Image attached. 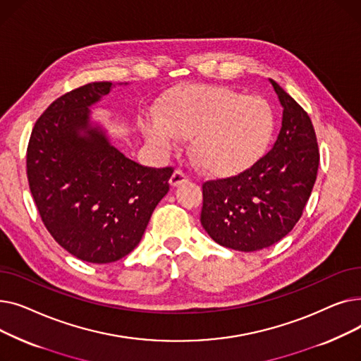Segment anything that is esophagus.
Instances as JSON below:
<instances>
[{
	"label": "esophagus",
	"mask_w": 361,
	"mask_h": 361,
	"mask_svg": "<svg viewBox=\"0 0 361 361\" xmlns=\"http://www.w3.org/2000/svg\"><path fill=\"white\" fill-rule=\"evenodd\" d=\"M187 181H188V176L185 173H183L181 169H176L174 174L171 176V178H169V184L173 187H177L183 183H187Z\"/></svg>",
	"instance_id": "1"
}]
</instances>
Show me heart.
Listing matches in <instances>:
<instances>
[{"instance_id":"obj_1","label":"heart","mask_w":361,"mask_h":361,"mask_svg":"<svg viewBox=\"0 0 361 361\" xmlns=\"http://www.w3.org/2000/svg\"><path fill=\"white\" fill-rule=\"evenodd\" d=\"M147 140L161 152L177 137H190V154L214 177H233L253 166L274 136V112L260 97H243L218 85H185L169 92L157 118L140 121Z\"/></svg>"}]
</instances>
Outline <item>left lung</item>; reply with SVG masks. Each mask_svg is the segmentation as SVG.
Returning <instances> with one entry per match:
<instances>
[{"instance_id": "1", "label": "left lung", "mask_w": 361, "mask_h": 361, "mask_svg": "<svg viewBox=\"0 0 361 361\" xmlns=\"http://www.w3.org/2000/svg\"><path fill=\"white\" fill-rule=\"evenodd\" d=\"M282 127L267 155L243 173L204 181L200 222L218 244L255 252L278 243L298 222L319 168V146L307 112L271 80Z\"/></svg>"}]
</instances>
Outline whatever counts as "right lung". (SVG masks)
Segmentation results:
<instances>
[{
    "mask_svg": "<svg viewBox=\"0 0 361 361\" xmlns=\"http://www.w3.org/2000/svg\"><path fill=\"white\" fill-rule=\"evenodd\" d=\"M93 82L55 99L27 145L30 193L49 234L80 260L111 263L136 247L169 190L173 166H143L90 127L89 106L109 93Z\"/></svg>",
    "mask_w": 361,
    "mask_h": 361,
    "instance_id": "right-lung-1",
    "label": "right lung"
}]
</instances>
